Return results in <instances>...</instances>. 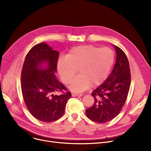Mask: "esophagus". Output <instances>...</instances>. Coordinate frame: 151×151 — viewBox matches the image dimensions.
Listing matches in <instances>:
<instances>
[{"instance_id":"esophagus-1","label":"esophagus","mask_w":151,"mask_h":151,"mask_svg":"<svg viewBox=\"0 0 151 151\" xmlns=\"http://www.w3.org/2000/svg\"><path fill=\"white\" fill-rule=\"evenodd\" d=\"M83 96V93H73L72 96L73 97H81Z\"/></svg>"}]
</instances>
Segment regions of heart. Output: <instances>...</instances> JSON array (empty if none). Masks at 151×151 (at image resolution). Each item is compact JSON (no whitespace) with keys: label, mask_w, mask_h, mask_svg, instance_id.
I'll list each match as a JSON object with an SVG mask.
<instances>
[{"label":"heart","mask_w":151,"mask_h":151,"mask_svg":"<svg viewBox=\"0 0 151 151\" xmlns=\"http://www.w3.org/2000/svg\"><path fill=\"white\" fill-rule=\"evenodd\" d=\"M114 53L109 47L84 45L73 47L66 57H60L57 68L62 81L74 92H82L92 85L98 86L107 78L114 62Z\"/></svg>","instance_id":"1"}]
</instances>
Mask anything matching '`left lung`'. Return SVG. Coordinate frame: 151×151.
I'll use <instances>...</instances> for the list:
<instances>
[{"label":"left lung","instance_id":"8db88e82","mask_svg":"<svg viewBox=\"0 0 151 151\" xmlns=\"http://www.w3.org/2000/svg\"><path fill=\"white\" fill-rule=\"evenodd\" d=\"M116 61L111 73L105 81L93 91V105L86 110L92 121L106 123L120 113L127 97L131 81L129 62L125 52L117 46Z\"/></svg>","mask_w":151,"mask_h":151}]
</instances>
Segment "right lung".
<instances>
[{
  "instance_id": "right-lung-1",
  "label": "right lung",
  "mask_w": 151,
  "mask_h": 151,
  "mask_svg": "<svg viewBox=\"0 0 151 151\" xmlns=\"http://www.w3.org/2000/svg\"><path fill=\"white\" fill-rule=\"evenodd\" d=\"M59 54L45 43L37 44L27 54L22 68L21 91L25 104L31 114L43 122L62 117L71 96L69 91L60 96L53 94L67 89L55 75ZM45 63L47 67L42 68Z\"/></svg>"
}]
</instances>
